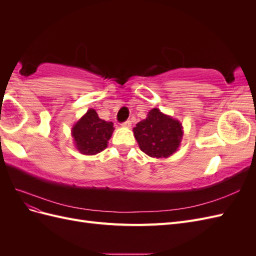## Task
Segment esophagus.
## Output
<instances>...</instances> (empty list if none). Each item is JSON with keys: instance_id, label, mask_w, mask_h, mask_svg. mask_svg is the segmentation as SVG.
Wrapping results in <instances>:
<instances>
[{"instance_id": "34e87169", "label": "esophagus", "mask_w": 256, "mask_h": 256, "mask_svg": "<svg viewBox=\"0 0 256 256\" xmlns=\"http://www.w3.org/2000/svg\"><path fill=\"white\" fill-rule=\"evenodd\" d=\"M122 127H126V128H130V127H131V122H130V120L124 122L122 124Z\"/></svg>"}]
</instances>
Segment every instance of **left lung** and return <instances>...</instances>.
<instances>
[{
  "label": "left lung",
  "instance_id": "8db88e82",
  "mask_svg": "<svg viewBox=\"0 0 256 256\" xmlns=\"http://www.w3.org/2000/svg\"><path fill=\"white\" fill-rule=\"evenodd\" d=\"M136 140L143 152L152 158H168L178 150L182 138L180 122L154 108L147 118L134 128Z\"/></svg>",
  "mask_w": 256,
  "mask_h": 256
}]
</instances>
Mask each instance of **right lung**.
Instances as JSON below:
<instances>
[{
  "mask_svg": "<svg viewBox=\"0 0 256 256\" xmlns=\"http://www.w3.org/2000/svg\"><path fill=\"white\" fill-rule=\"evenodd\" d=\"M114 130L112 122L99 118L94 109H90L74 124L72 134L76 148L83 154H96L108 146Z\"/></svg>",
  "mask_w": 256,
  "mask_h": 256,
  "instance_id": "1",
  "label": "right lung"
}]
</instances>
